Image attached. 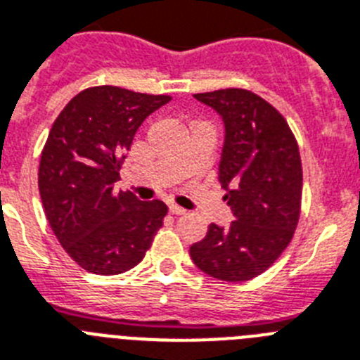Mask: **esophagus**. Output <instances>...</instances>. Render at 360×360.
I'll return each mask as SVG.
<instances>
[{"mask_svg": "<svg viewBox=\"0 0 360 360\" xmlns=\"http://www.w3.org/2000/svg\"><path fill=\"white\" fill-rule=\"evenodd\" d=\"M168 208H170V212L174 214V216H183V214H186L185 208H181L179 205H174V203H172Z\"/></svg>", "mask_w": 360, "mask_h": 360, "instance_id": "34e87169", "label": "esophagus"}]
</instances>
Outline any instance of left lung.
I'll list each match as a JSON object with an SVG mask.
<instances>
[{
	"instance_id": "1",
	"label": "left lung",
	"mask_w": 360,
	"mask_h": 360,
	"mask_svg": "<svg viewBox=\"0 0 360 360\" xmlns=\"http://www.w3.org/2000/svg\"><path fill=\"white\" fill-rule=\"evenodd\" d=\"M223 119L219 183L234 214L229 226L208 225L190 258L208 276L245 282L280 258L300 217L302 162L288 122L247 89L194 95Z\"/></svg>"
}]
</instances>
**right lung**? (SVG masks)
Returning a JSON list of instances; mask_svg holds the SVG:
<instances>
[{"instance_id":"add662e5","label":"right lung","mask_w":360,"mask_h":360,"mask_svg":"<svg viewBox=\"0 0 360 360\" xmlns=\"http://www.w3.org/2000/svg\"><path fill=\"white\" fill-rule=\"evenodd\" d=\"M115 86L78 93L56 117L44 146L38 188L54 236L82 269L111 276L141 264L168 208L117 192L119 170L139 126L168 104Z\"/></svg>"}]
</instances>
